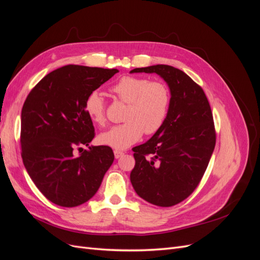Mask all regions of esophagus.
Masks as SVG:
<instances>
[{
    "label": "esophagus",
    "instance_id": "obj_1",
    "mask_svg": "<svg viewBox=\"0 0 260 260\" xmlns=\"http://www.w3.org/2000/svg\"><path fill=\"white\" fill-rule=\"evenodd\" d=\"M114 154H115V158H116V159H118V158H120V157L123 155V152H121V151H118V149H115V151H114Z\"/></svg>",
    "mask_w": 260,
    "mask_h": 260
}]
</instances>
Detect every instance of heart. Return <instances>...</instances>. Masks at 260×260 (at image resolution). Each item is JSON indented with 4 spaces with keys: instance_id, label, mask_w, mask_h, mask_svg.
Instances as JSON below:
<instances>
[{
    "instance_id": "obj_1",
    "label": "heart",
    "mask_w": 260,
    "mask_h": 260,
    "mask_svg": "<svg viewBox=\"0 0 260 260\" xmlns=\"http://www.w3.org/2000/svg\"><path fill=\"white\" fill-rule=\"evenodd\" d=\"M112 92L120 101L128 103L124 122L102 132V144L116 149L127 148L146 135L158 132L169 114L171 95L166 83L149 80L146 77L123 76L113 86ZM84 111L93 122H106L105 101L99 91H91L84 101Z\"/></svg>"
}]
</instances>
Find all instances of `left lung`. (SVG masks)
<instances>
[{
	"label": "left lung",
	"instance_id": "1",
	"mask_svg": "<svg viewBox=\"0 0 260 260\" xmlns=\"http://www.w3.org/2000/svg\"><path fill=\"white\" fill-rule=\"evenodd\" d=\"M130 73L159 75L171 94L162 128L132 148L136 159L130 174L132 186L153 205H177L198 187L214 152L216 130L209 102L201 86L178 68L154 65Z\"/></svg>",
	"mask_w": 260,
	"mask_h": 260
}]
</instances>
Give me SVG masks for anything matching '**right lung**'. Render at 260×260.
Here are the masks:
<instances>
[{
	"label": "right lung",
	"instance_id": "obj_1",
	"mask_svg": "<svg viewBox=\"0 0 260 260\" xmlns=\"http://www.w3.org/2000/svg\"><path fill=\"white\" fill-rule=\"evenodd\" d=\"M118 73L67 65L46 75L30 91L21 109L20 144L25 168L46 199L62 207L88 202L114 161L113 149L89 146L95 133L84 101ZM81 149L76 156L73 151Z\"/></svg>",
	"mask_w": 260,
	"mask_h": 260
}]
</instances>
